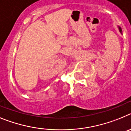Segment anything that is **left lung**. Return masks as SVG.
<instances>
[{
  "mask_svg": "<svg viewBox=\"0 0 131 131\" xmlns=\"http://www.w3.org/2000/svg\"><path fill=\"white\" fill-rule=\"evenodd\" d=\"M119 31H120L121 33H122V30H121V28H119Z\"/></svg>",
  "mask_w": 131,
  "mask_h": 131,
  "instance_id": "8db88e82",
  "label": "left lung"
}]
</instances>
